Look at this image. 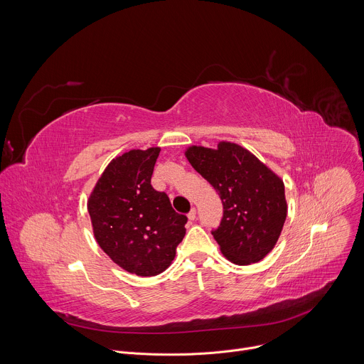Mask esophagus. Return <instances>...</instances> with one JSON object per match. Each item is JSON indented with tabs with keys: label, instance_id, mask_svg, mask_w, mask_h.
<instances>
[{
	"label": "esophagus",
	"instance_id": "esophagus-1",
	"mask_svg": "<svg viewBox=\"0 0 364 364\" xmlns=\"http://www.w3.org/2000/svg\"><path fill=\"white\" fill-rule=\"evenodd\" d=\"M196 215H197L196 209H191L190 213H188V220H194V219H196Z\"/></svg>",
	"mask_w": 364,
	"mask_h": 364
}]
</instances>
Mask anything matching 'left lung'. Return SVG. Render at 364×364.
I'll return each instance as SVG.
<instances>
[{
	"instance_id": "left-lung-1",
	"label": "left lung",
	"mask_w": 364,
	"mask_h": 364,
	"mask_svg": "<svg viewBox=\"0 0 364 364\" xmlns=\"http://www.w3.org/2000/svg\"><path fill=\"white\" fill-rule=\"evenodd\" d=\"M184 154L222 198L223 219L212 235L223 256L236 265L262 261L287 219L282 178L235 142L220 141L218 148L191 145Z\"/></svg>"
}]
</instances>
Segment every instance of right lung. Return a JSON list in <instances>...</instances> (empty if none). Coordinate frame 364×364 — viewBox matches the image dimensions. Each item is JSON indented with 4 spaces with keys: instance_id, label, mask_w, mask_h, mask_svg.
<instances>
[{
    "instance_id": "1",
    "label": "right lung",
    "mask_w": 364,
    "mask_h": 364,
    "mask_svg": "<svg viewBox=\"0 0 364 364\" xmlns=\"http://www.w3.org/2000/svg\"><path fill=\"white\" fill-rule=\"evenodd\" d=\"M161 148L131 149L115 157L96 181L87 210L95 239L129 274L155 277L176 257L187 218L174 212L151 176Z\"/></svg>"
}]
</instances>
